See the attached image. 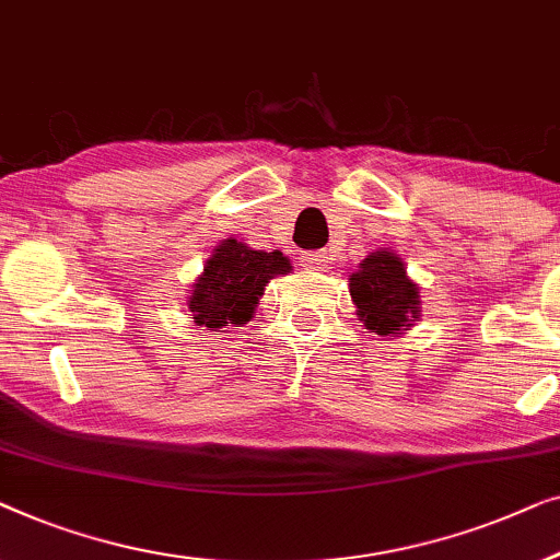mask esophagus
I'll use <instances>...</instances> for the list:
<instances>
[{
  "label": "esophagus",
  "instance_id": "34e87169",
  "mask_svg": "<svg viewBox=\"0 0 560 560\" xmlns=\"http://www.w3.org/2000/svg\"><path fill=\"white\" fill-rule=\"evenodd\" d=\"M299 264L310 271H325L329 264V256L325 254V250H304V254L299 256Z\"/></svg>",
  "mask_w": 560,
  "mask_h": 560
}]
</instances>
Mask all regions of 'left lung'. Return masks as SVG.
Segmentation results:
<instances>
[{"label":"left lung","mask_w":560,"mask_h":560,"mask_svg":"<svg viewBox=\"0 0 560 560\" xmlns=\"http://www.w3.org/2000/svg\"><path fill=\"white\" fill-rule=\"evenodd\" d=\"M350 296L362 327L381 337H400L421 319L419 283L408 279L406 266L390 250H375L352 271Z\"/></svg>","instance_id":"8db88e82"}]
</instances>
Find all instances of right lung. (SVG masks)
Wrapping results in <instances>:
<instances>
[{
  "mask_svg": "<svg viewBox=\"0 0 560 560\" xmlns=\"http://www.w3.org/2000/svg\"><path fill=\"white\" fill-rule=\"evenodd\" d=\"M291 264L281 250H254L246 243L225 238L212 248L205 269L187 296L190 319L212 332L223 327H241L254 317L266 283L279 273H289Z\"/></svg>",
  "mask_w": 560,
  "mask_h": 560,
  "instance_id": "obj_1",
  "label": "right lung"
}]
</instances>
